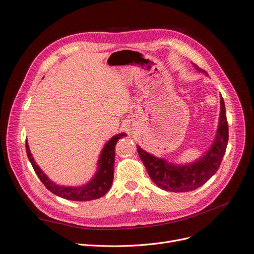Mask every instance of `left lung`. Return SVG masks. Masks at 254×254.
Masks as SVG:
<instances>
[{"instance_id":"1","label":"left lung","mask_w":254,"mask_h":254,"mask_svg":"<svg viewBox=\"0 0 254 254\" xmlns=\"http://www.w3.org/2000/svg\"><path fill=\"white\" fill-rule=\"evenodd\" d=\"M198 72H206L194 64ZM229 140V129L224 98L220 95V113L218 126L211 147L195 162L175 164L163 158H158L136 145L137 153L157 187L168 191L183 193L200 188L217 172L224 157Z\"/></svg>"}]
</instances>
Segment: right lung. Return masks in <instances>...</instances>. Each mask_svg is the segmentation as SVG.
<instances>
[{
    "label": "right lung",
    "instance_id": "1",
    "mask_svg": "<svg viewBox=\"0 0 254 254\" xmlns=\"http://www.w3.org/2000/svg\"><path fill=\"white\" fill-rule=\"evenodd\" d=\"M127 134L122 132L113 135L111 139L107 142L104 148L101 151L98 161H97V171L89 182L83 186L79 187H65L60 186L56 182L52 181L49 177L44 174L41 168L37 165L34 157L30 153L29 146L26 141V153L29 162L32 163L34 171L37 176L39 177L41 182L44 184L45 188L51 190L53 194H55L61 198L67 199L73 201H90L94 199L101 198L111 188L113 182V171H114V157H115V145L122 137Z\"/></svg>",
    "mask_w": 254,
    "mask_h": 254
}]
</instances>
